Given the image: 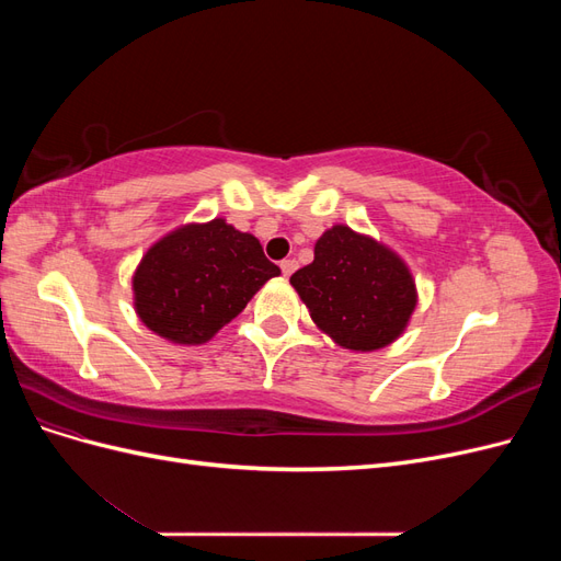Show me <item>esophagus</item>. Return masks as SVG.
Returning a JSON list of instances; mask_svg holds the SVG:
<instances>
[{"label": "esophagus", "instance_id": "obj_1", "mask_svg": "<svg viewBox=\"0 0 561 561\" xmlns=\"http://www.w3.org/2000/svg\"><path fill=\"white\" fill-rule=\"evenodd\" d=\"M295 268H297V262H295V260H283V262H280V271H283V276H290Z\"/></svg>", "mask_w": 561, "mask_h": 561}]
</instances>
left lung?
Masks as SVG:
<instances>
[{
  "label": "left lung",
  "mask_w": 561,
  "mask_h": 561,
  "mask_svg": "<svg viewBox=\"0 0 561 561\" xmlns=\"http://www.w3.org/2000/svg\"><path fill=\"white\" fill-rule=\"evenodd\" d=\"M316 325L339 346L377 351L404 332L416 285L398 254L336 225L320 236L313 262L290 278Z\"/></svg>",
  "instance_id": "left-lung-1"
}]
</instances>
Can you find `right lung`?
I'll use <instances>...</instances> for the list:
<instances>
[{
	"label": "right lung",
	"instance_id": "add662e5",
	"mask_svg": "<svg viewBox=\"0 0 561 561\" xmlns=\"http://www.w3.org/2000/svg\"><path fill=\"white\" fill-rule=\"evenodd\" d=\"M278 274L252 233L219 217L184 225L151 245L135 268V311L168 342L203 344Z\"/></svg>",
	"mask_w": 561,
	"mask_h": 561
}]
</instances>
